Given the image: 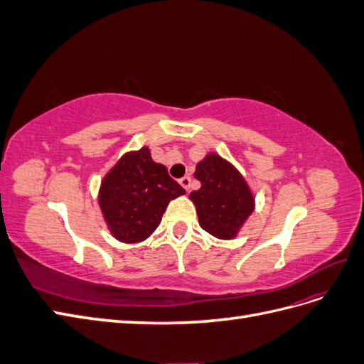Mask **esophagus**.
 <instances>
[{
    "label": "esophagus",
    "instance_id": "34e87169",
    "mask_svg": "<svg viewBox=\"0 0 364 364\" xmlns=\"http://www.w3.org/2000/svg\"><path fill=\"white\" fill-rule=\"evenodd\" d=\"M179 183L183 186L186 191H188L190 186H191V178H190V176H183V178L179 179Z\"/></svg>",
    "mask_w": 364,
    "mask_h": 364
}]
</instances>
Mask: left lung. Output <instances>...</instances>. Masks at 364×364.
Instances as JSON below:
<instances>
[{"label":"left lung","instance_id":"obj_1","mask_svg":"<svg viewBox=\"0 0 364 364\" xmlns=\"http://www.w3.org/2000/svg\"><path fill=\"white\" fill-rule=\"evenodd\" d=\"M194 178L200 188L190 194V200L200 228L218 240H234L255 211V196L245 176L232 162L211 151L197 162Z\"/></svg>","mask_w":364,"mask_h":364}]
</instances>
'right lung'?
<instances>
[{"label":"right lung","mask_w":364,"mask_h":364,"mask_svg":"<svg viewBox=\"0 0 364 364\" xmlns=\"http://www.w3.org/2000/svg\"><path fill=\"white\" fill-rule=\"evenodd\" d=\"M183 194L165 165L153 161L144 146L126 151L105 174L98 206L111 235L121 243L135 245L155 232L168 203Z\"/></svg>","instance_id":"right-lung-1"}]
</instances>
